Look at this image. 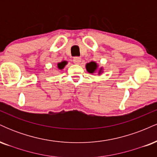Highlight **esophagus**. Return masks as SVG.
<instances>
[{
  "label": "esophagus",
  "mask_w": 157,
  "mask_h": 157,
  "mask_svg": "<svg viewBox=\"0 0 157 157\" xmlns=\"http://www.w3.org/2000/svg\"><path fill=\"white\" fill-rule=\"evenodd\" d=\"M73 62L75 64H79L81 62V58L80 57H75L73 59Z\"/></svg>",
  "instance_id": "34e87169"
}]
</instances>
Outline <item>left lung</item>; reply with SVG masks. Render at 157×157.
Wrapping results in <instances>:
<instances>
[{"instance_id": "8db88e82", "label": "left lung", "mask_w": 157, "mask_h": 157, "mask_svg": "<svg viewBox=\"0 0 157 157\" xmlns=\"http://www.w3.org/2000/svg\"><path fill=\"white\" fill-rule=\"evenodd\" d=\"M86 70L89 71V73H94L95 71H96L97 68V65L95 62H91L89 63H87L86 66ZM100 71H101V69L99 71V74H100Z\"/></svg>"}]
</instances>
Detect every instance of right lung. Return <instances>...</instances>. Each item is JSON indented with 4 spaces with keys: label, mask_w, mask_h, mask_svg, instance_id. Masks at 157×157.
Listing matches in <instances>:
<instances>
[{
    "label": "right lung",
    "mask_w": 157,
    "mask_h": 157,
    "mask_svg": "<svg viewBox=\"0 0 157 157\" xmlns=\"http://www.w3.org/2000/svg\"><path fill=\"white\" fill-rule=\"evenodd\" d=\"M66 64H67V62H66V61H63V62L59 63L57 64V67H58V68H60V69H63Z\"/></svg>",
    "instance_id": "1"
}]
</instances>
